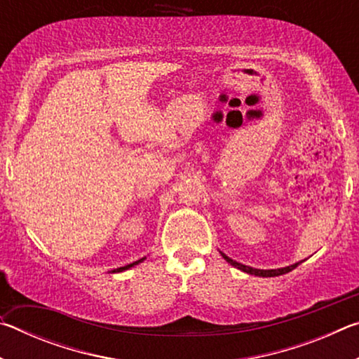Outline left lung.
<instances>
[{
    "label": "left lung",
    "instance_id": "1",
    "mask_svg": "<svg viewBox=\"0 0 359 359\" xmlns=\"http://www.w3.org/2000/svg\"><path fill=\"white\" fill-rule=\"evenodd\" d=\"M220 255L222 257L228 261V263L231 264V266H234L236 269H241V271H244V272H247V274H250V276H258V277H277V276H283V274H287V272H290V271H293L294 267H297L299 266L302 261H297V263H294V264H290V266H287V267H278V269H255V267H250V266H245V264H242V263H238V261H234V259H231L229 257H226V255H224L223 252H220Z\"/></svg>",
    "mask_w": 359,
    "mask_h": 359
}]
</instances>
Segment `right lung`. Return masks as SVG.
Here are the masks:
<instances>
[{
    "mask_svg": "<svg viewBox=\"0 0 359 359\" xmlns=\"http://www.w3.org/2000/svg\"><path fill=\"white\" fill-rule=\"evenodd\" d=\"M145 259V257L144 258H141V259H137V261H135V263H131V264H126V266H121V267H117V269H112L111 271V274H115V272H123V271H126V269H131V267H135L136 264H139V263H142V261Z\"/></svg>",
    "mask_w": 359,
    "mask_h": 359,
    "instance_id": "1",
    "label": "right lung"
}]
</instances>
